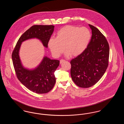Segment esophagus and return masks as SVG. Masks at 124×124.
Segmentation results:
<instances>
[{"label":"esophagus","instance_id":"esophagus-1","mask_svg":"<svg viewBox=\"0 0 124 124\" xmlns=\"http://www.w3.org/2000/svg\"><path fill=\"white\" fill-rule=\"evenodd\" d=\"M65 60L64 59H61L60 60V64H62V63H63L64 62H65Z\"/></svg>","mask_w":124,"mask_h":124}]
</instances>
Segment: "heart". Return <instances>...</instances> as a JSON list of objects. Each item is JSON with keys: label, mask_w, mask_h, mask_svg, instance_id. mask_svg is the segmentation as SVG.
Instances as JSON below:
<instances>
[{"label": "heart", "mask_w": 124, "mask_h": 124, "mask_svg": "<svg viewBox=\"0 0 124 124\" xmlns=\"http://www.w3.org/2000/svg\"><path fill=\"white\" fill-rule=\"evenodd\" d=\"M91 37L90 31L86 27L67 25L58 31L56 38L50 39L48 46L55 57H59L64 50L67 56L77 57L86 49Z\"/></svg>", "instance_id": "1"}]
</instances>
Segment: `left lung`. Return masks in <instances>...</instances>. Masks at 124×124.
<instances>
[{"label": "left lung", "mask_w": 124, "mask_h": 124, "mask_svg": "<svg viewBox=\"0 0 124 124\" xmlns=\"http://www.w3.org/2000/svg\"><path fill=\"white\" fill-rule=\"evenodd\" d=\"M89 25L92 36L88 46L70 62L71 78L81 88L90 87L98 82L106 71L109 62V46L106 37L97 28Z\"/></svg>", "instance_id": "obj_1"}]
</instances>
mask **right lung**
<instances>
[{"label":"right lung","mask_w":124,"mask_h":124,"mask_svg":"<svg viewBox=\"0 0 124 124\" xmlns=\"http://www.w3.org/2000/svg\"><path fill=\"white\" fill-rule=\"evenodd\" d=\"M53 25H34L19 38L12 53V60L18 79L30 91L39 94L49 92L56 82L54 72L59 65L58 60L45 57L41 63L34 70L23 67L19 56V51L22 42L27 39H39L44 46L48 43L54 31Z\"/></svg>","instance_id":"add662e5"}]
</instances>
